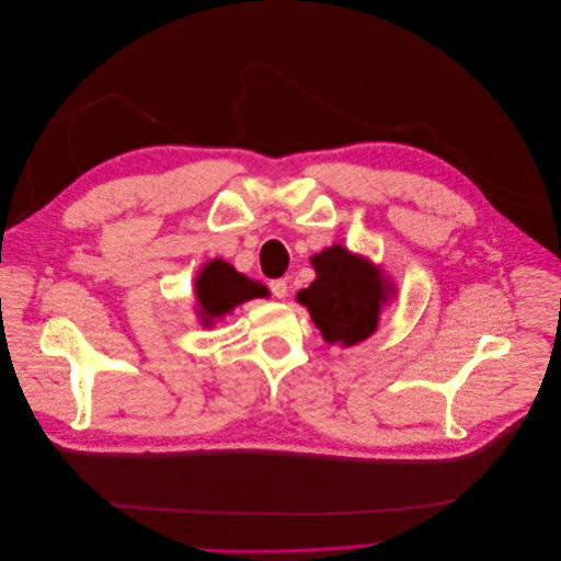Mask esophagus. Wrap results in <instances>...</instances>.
I'll list each match as a JSON object with an SVG mask.
<instances>
[{
	"label": "esophagus",
	"mask_w": 561,
	"mask_h": 561,
	"mask_svg": "<svg viewBox=\"0 0 561 561\" xmlns=\"http://www.w3.org/2000/svg\"><path fill=\"white\" fill-rule=\"evenodd\" d=\"M270 287H272V295H274L276 299H285V297H287V291H289V285H287V280H285V278L272 280V283H270Z\"/></svg>",
	"instance_id": "obj_1"
}]
</instances>
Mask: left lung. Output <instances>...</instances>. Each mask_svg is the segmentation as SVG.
I'll use <instances>...</instances> for the list:
<instances>
[{
	"label": "left lung",
	"mask_w": 561,
	"mask_h": 561,
	"mask_svg": "<svg viewBox=\"0 0 561 561\" xmlns=\"http://www.w3.org/2000/svg\"><path fill=\"white\" fill-rule=\"evenodd\" d=\"M314 280L297 291L314 327L329 344L356 346L379 329L383 306L394 297V283L379 264L333 244L310 257Z\"/></svg>",
	"instance_id": "left-lung-1"
}]
</instances>
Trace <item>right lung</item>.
<instances>
[{"mask_svg":"<svg viewBox=\"0 0 561 561\" xmlns=\"http://www.w3.org/2000/svg\"><path fill=\"white\" fill-rule=\"evenodd\" d=\"M194 295L201 327L211 329L237 306L251 299L270 297V289L262 283L239 274L230 262L215 257L198 270V276L194 280Z\"/></svg>","mask_w":561,"mask_h":561,"instance_id":"1","label":"right lung"}]
</instances>
